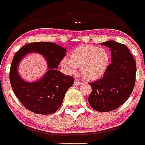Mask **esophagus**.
Wrapping results in <instances>:
<instances>
[{
	"label": "esophagus",
	"mask_w": 145,
	"mask_h": 145,
	"mask_svg": "<svg viewBox=\"0 0 145 145\" xmlns=\"http://www.w3.org/2000/svg\"><path fill=\"white\" fill-rule=\"evenodd\" d=\"M81 84H82V82H80V81L75 80V82H74V85H75V86H78V85H81Z\"/></svg>",
	"instance_id": "34e87169"
}]
</instances>
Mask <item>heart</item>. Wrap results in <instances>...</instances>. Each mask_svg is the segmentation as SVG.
Wrapping results in <instances>:
<instances>
[{
	"instance_id": "b5f03b06",
	"label": "heart",
	"mask_w": 145,
	"mask_h": 145,
	"mask_svg": "<svg viewBox=\"0 0 145 145\" xmlns=\"http://www.w3.org/2000/svg\"><path fill=\"white\" fill-rule=\"evenodd\" d=\"M109 60V53L106 48L86 45L74 50L70 59H62L61 66L70 74L74 73L77 67H80L82 76L86 80L94 81L105 74Z\"/></svg>"
}]
</instances>
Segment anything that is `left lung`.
<instances>
[{
    "label": "left lung",
    "instance_id": "8db88e82",
    "mask_svg": "<svg viewBox=\"0 0 145 145\" xmlns=\"http://www.w3.org/2000/svg\"><path fill=\"white\" fill-rule=\"evenodd\" d=\"M111 50V63L103 77L89 83L92 91L89 97L91 107L100 112L114 110L123 105L133 91L136 63L129 48L114 40L101 43Z\"/></svg>",
    "mask_w": 145,
    "mask_h": 145
}]
</instances>
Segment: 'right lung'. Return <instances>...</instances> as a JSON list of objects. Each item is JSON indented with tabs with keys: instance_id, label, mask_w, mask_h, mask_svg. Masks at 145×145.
Listing matches in <instances>:
<instances>
[{
	"instance_id": "add662e5",
	"label": "right lung",
	"mask_w": 145,
	"mask_h": 145,
	"mask_svg": "<svg viewBox=\"0 0 145 145\" xmlns=\"http://www.w3.org/2000/svg\"><path fill=\"white\" fill-rule=\"evenodd\" d=\"M66 51L64 48L54 43L41 41L29 43L15 54L10 69V85L17 98L27 109L39 114H50L61 106L65 94L74 82L72 76L62 74L56 69ZM30 52L44 56L48 63L49 71L35 82H25L17 73L18 63Z\"/></svg>"
}]
</instances>
